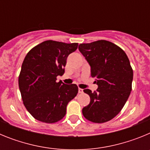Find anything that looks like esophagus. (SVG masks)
<instances>
[{
	"mask_svg": "<svg viewBox=\"0 0 150 150\" xmlns=\"http://www.w3.org/2000/svg\"><path fill=\"white\" fill-rule=\"evenodd\" d=\"M78 92H79V93H83V88H78Z\"/></svg>",
	"mask_w": 150,
	"mask_h": 150,
	"instance_id": "esophagus-1",
	"label": "esophagus"
}]
</instances>
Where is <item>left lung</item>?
Listing matches in <instances>:
<instances>
[{
	"label": "left lung",
	"instance_id": "left-lung-1",
	"mask_svg": "<svg viewBox=\"0 0 150 150\" xmlns=\"http://www.w3.org/2000/svg\"><path fill=\"white\" fill-rule=\"evenodd\" d=\"M91 67V76L96 78L98 89H84L90 97L83 108L86 119L95 123L110 121L121 111L132 91L133 71L124 51L114 43L98 40L79 45Z\"/></svg>",
	"mask_w": 150,
	"mask_h": 150
}]
</instances>
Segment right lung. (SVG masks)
Wrapping results in <instances>:
<instances>
[{"mask_svg":"<svg viewBox=\"0 0 150 150\" xmlns=\"http://www.w3.org/2000/svg\"><path fill=\"white\" fill-rule=\"evenodd\" d=\"M78 43L46 40L26 55L18 76L23 104L30 115L40 122L54 123L65 116L67 105L76 97V84L57 82L64 73L69 55Z\"/></svg>","mask_w":150,"mask_h":150,"instance_id":"add662e5","label":"right lung"}]
</instances>
